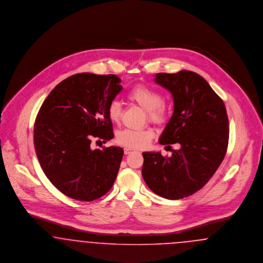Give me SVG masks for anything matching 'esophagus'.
<instances>
[{
    "instance_id": "esophagus-1",
    "label": "esophagus",
    "mask_w": 263,
    "mask_h": 263,
    "mask_svg": "<svg viewBox=\"0 0 263 263\" xmlns=\"http://www.w3.org/2000/svg\"><path fill=\"white\" fill-rule=\"evenodd\" d=\"M124 150H125V154H129V153H132L134 151V149L130 148H125Z\"/></svg>"
}]
</instances>
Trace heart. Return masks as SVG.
Returning a JSON list of instances; mask_svg holds the SVG:
<instances>
[{"label":"heart","instance_id":"1","mask_svg":"<svg viewBox=\"0 0 263 263\" xmlns=\"http://www.w3.org/2000/svg\"><path fill=\"white\" fill-rule=\"evenodd\" d=\"M126 98L132 103L138 105L145 110V121L154 125H163L169 116V105L163 100V95L154 88L144 84H137L126 94ZM108 117L113 123H119L122 116V106L119 101L113 100L108 105ZM155 132L151 127H144L141 129H123L118 133L116 141L118 144L126 148H145Z\"/></svg>","mask_w":263,"mask_h":263}]
</instances>
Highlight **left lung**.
<instances>
[{
	"instance_id": "left-lung-1",
	"label": "left lung",
	"mask_w": 263,
	"mask_h": 263,
	"mask_svg": "<svg viewBox=\"0 0 263 263\" xmlns=\"http://www.w3.org/2000/svg\"><path fill=\"white\" fill-rule=\"evenodd\" d=\"M155 81L171 92L174 113L159 143H176L172 156L143 152L142 177L149 189L167 199L190 196L205 185L224 159L229 142L225 104L201 76L191 70L159 72Z\"/></svg>"
}]
</instances>
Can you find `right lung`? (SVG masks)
Listing matches in <instances>:
<instances>
[{"label":"right lung","instance_id":"1","mask_svg":"<svg viewBox=\"0 0 263 263\" xmlns=\"http://www.w3.org/2000/svg\"><path fill=\"white\" fill-rule=\"evenodd\" d=\"M120 81L115 74H73L50 92L37 114V158L49 181L70 198L92 201L113 186L124 150H92L90 143L114 137L107 109L123 89Z\"/></svg>","mask_w":263,"mask_h":263}]
</instances>
